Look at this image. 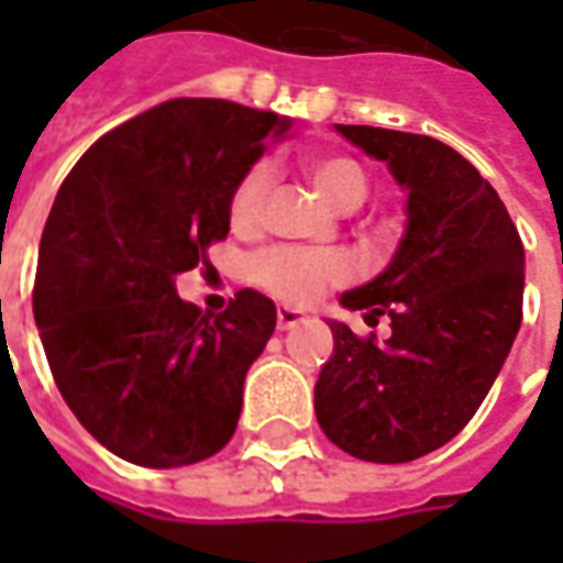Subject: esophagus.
Returning a JSON list of instances; mask_svg holds the SVG:
<instances>
[{
	"label": "esophagus",
	"instance_id": "obj_1",
	"mask_svg": "<svg viewBox=\"0 0 563 563\" xmlns=\"http://www.w3.org/2000/svg\"><path fill=\"white\" fill-rule=\"evenodd\" d=\"M305 319L307 317L301 313V310H295V307H280V310H277V329L289 331L295 329V325H301Z\"/></svg>",
	"mask_w": 563,
	"mask_h": 563
}]
</instances>
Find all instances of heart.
<instances>
[{
	"label": "heart",
	"instance_id": "b5f03b06",
	"mask_svg": "<svg viewBox=\"0 0 563 563\" xmlns=\"http://www.w3.org/2000/svg\"><path fill=\"white\" fill-rule=\"evenodd\" d=\"M307 174L322 196L338 208H355L367 196V174L350 156H313L307 159ZM271 172L268 162L250 165L229 196V217L238 229H256L268 198ZM253 277L274 298L289 305H310L319 295L350 277V262L331 250H305V246H274L253 262Z\"/></svg>",
	"mask_w": 563,
	"mask_h": 563
}]
</instances>
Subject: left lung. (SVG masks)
Instances as JSON below:
<instances>
[{
    "instance_id": "obj_1",
    "label": "left lung",
    "mask_w": 563,
    "mask_h": 563,
    "mask_svg": "<svg viewBox=\"0 0 563 563\" xmlns=\"http://www.w3.org/2000/svg\"><path fill=\"white\" fill-rule=\"evenodd\" d=\"M389 162L407 186V232L377 280L341 298L391 338H358L343 322L313 389L317 422L362 461L401 464L434 452L492 389L521 325L525 250L504 201L459 150L428 135L338 126Z\"/></svg>"
}]
</instances>
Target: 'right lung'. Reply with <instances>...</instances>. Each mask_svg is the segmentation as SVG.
Instances as JSON below:
<instances>
[{"label": "right lung", "mask_w": 563, "mask_h": 563, "mask_svg": "<svg viewBox=\"0 0 563 563\" xmlns=\"http://www.w3.org/2000/svg\"><path fill=\"white\" fill-rule=\"evenodd\" d=\"M289 120L225 99H172L96 141L56 192L38 246L35 325L63 398L141 467L217 455L277 307L241 289L222 313L174 277L229 234V196Z\"/></svg>", "instance_id": "add662e5"}]
</instances>
